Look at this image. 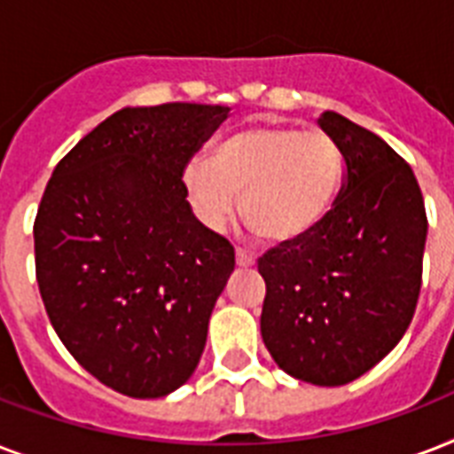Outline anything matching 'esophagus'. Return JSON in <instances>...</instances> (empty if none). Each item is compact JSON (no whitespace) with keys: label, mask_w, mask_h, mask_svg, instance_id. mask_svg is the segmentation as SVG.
Instances as JSON below:
<instances>
[{"label":"esophagus","mask_w":454,"mask_h":454,"mask_svg":"<svg viewBox=\"0 0 454 454\" xmlns=\"http://www.w3.org/2000/svg\"><path fill=\"white\" fill-rule=\"evenodd\" d=\"M235 262H238V266H254V254L249 252V249H242L238 247L235 249Z\"/></svg>","instance_id":"34e87169"}]
</instances>
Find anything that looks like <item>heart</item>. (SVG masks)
<instances>
[{
    "label": "heart",
    "instance_id": "obj_1",
    "mask_svg": "<svg viewBox=\"0 0 454 454\" xmlns=\"http://www.w3.org/2000/svg\"><path fill=\"white\" fill-rule=\"evenodd\" d=\"M344 178V155L320 129L249 127L192 160L184 185L207 226L226 223L242 195V219L269 245H294L327 219Z\"/></svg>",
    "mask_w": 454,
    "mask_h": 454
}]
</instances>
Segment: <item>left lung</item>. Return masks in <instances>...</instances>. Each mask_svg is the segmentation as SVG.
<instances>
[{
	"instance_id": "8db88e82",
	"label": "left lung",
	"mask_w": 454,
	"mask_h": 454,
	"mask_svg": "<svg viewBox=\"0 0 454 454\" xmlns=\"http://www.w3.org/2000/svg\"><path fill=\"white\" fill-rule=\"evenodd\" d=\"M317 124L344 155L341 191L309 238L259 256L262 337L287 374L341 387L408 330L429 223L415 174L391 145L330 110Z\"/></svg>"
}]
</instances>
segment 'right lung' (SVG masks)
I'll return each instance as SVG.
<instances>
[{
    "label": "right lung",
    "instance_id": "add662e5",
    "mask_svg": "<svg viewBox=\"0 0 454 454\" xmlns=\"http://www.w3.org/2000/svg\"><path fill=\"white\" fill-rule=\"evenodd\" d=\"M228 108H124L53 169L35 216V273L73 358L106 387L160 398L188 381L235 269L185 200L184 171Z\"/></svg>",
    "mask_w": 454,
    "mask_h": 454
}]
</instances>
